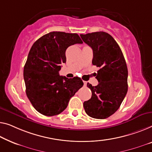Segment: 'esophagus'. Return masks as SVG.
Returning <instances> with one entry per match:
<instances>
[{
  "label": "esophagus",
  "mask_w": 152,
  "mask_h": 152,
  "mask_svg": "<svg viewBox=\"0 0 152 152\" xmlns=\"http://www.w3.org/2000/svg\"><path fill=\"white\" fill-rule=\"evenodd\" d=\"M84 86H85V87H86V86H87V81H84Z\"/></svg>",
  "instance_id": "34e87169"
}]
</instances>
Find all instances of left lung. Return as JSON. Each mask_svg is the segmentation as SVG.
I'll use <instances>...</instances> for the list:
<instances>
[{
    "label": "left lung",
    "mask_w": 152,
    "mask_h": 152,
    "mask_svg": "<svg viewBox=\"0 0 152 152\" xmlns=\"http://www.w3.org/2000/svg\"><path fill=\"white\" fill-rule=\"evenodd\" d=\"M93 50L92 64L99 67L96 78L98 85L87 83L92 96L84 102L87 114L95 119H106L117 111L128 91V68L121 50L111 35L99 31L80 35Z\"/></svg>",
    "instance_id": "left-lung-1"
}]
</instances>
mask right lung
<instances>
[{"label": "right lung", "instance_id": "add662e5", "mask_svg": "<svg viewBox=\"0 0 152 152\" xmlns=\"http://www.w3.org/2000/svg\"><path fill=\"white\" fill-rule=\"evenodd\" d=\"M76 44H83L78 34L53 31L36 41L29 51L24 67L26 94L41 114H60L83 86L79 77L67 78L58 74L60 65L66 62L67 48Z\"/></svg>", "mask_w": 152, "mask_h": 152}]
</instances>
